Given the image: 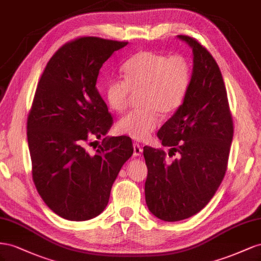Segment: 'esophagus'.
<instances>
[{
  "label": "esophagus",
  "instance_id": "34e87169",
  "mask_svg": "<svg viewBox=\"0 0 261 261\" xmlns=\"http://www.w3.org/2000/svg\"><path fill=\"white\" fill-rule=\"evenodd\" d=\"M142 152H143L142 146H141L139 143H133V156H135V158L141 156Z\"/></svg>",
  "mask_w": 261,
  "mask_h": 261
}]
</instances>
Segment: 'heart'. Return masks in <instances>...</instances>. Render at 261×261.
I'll use <instances>...</instances> for the list:
<instances>
[{
	"label": "heart",
	"mask_w": 261,
	"mask_h": 261,
	"mask_svg": "<svg viewBox=\"0 0 261 261\" xmlns=\"http://www.w3.org/2000/svg\"><path fill=\"white\" fill-rule=\"evenodd\" d=\"M121 71L124 80H110L105 86L107 105L115 113H122L131 94L141 92L139 105L142 108L123 116L117 130L145 140L159 125L161 114L170 115L181 107L190 86V64L180 55L168 57L146 50L129 58Z\"/></svg>",
	"instance_id": "1"
}]
</instances>
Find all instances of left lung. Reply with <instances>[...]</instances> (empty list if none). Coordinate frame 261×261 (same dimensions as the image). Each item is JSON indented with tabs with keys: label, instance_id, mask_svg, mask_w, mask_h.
<instances>
[{
	"label": "left lung",
	"instance_id": "1",
	"mask_svg": "<svg viewBox=\"0 0 261 261\" xmlns=\"http://www.w3.org/2000/svg\"><path fill=\"white\" fill-rule=\"evenodd\" d=\"M192 49V73L181 107L163 124L158 138L165 152L144 146L147 166L145 201L160 220L177 222L200 212L224 178L233 140V120L218 63L191 37L179 35Z\"/></svg>",
	"mask_w": 261,
	"mask_h": 261
}]
</instances>
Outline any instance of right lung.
<instances>
[{
    "mask_svg": "<svg viewBox=\"0 0 261 261\" xmlns=\"http://www.w3.org/2000/svg\"><path fill=\"white\" fill-rule=\"evenodd\" d=\"M128 42L82 37L65 43L47 63L27 120L33 179L49 209L70 221L99 215L123 164L133 154L128 137H106L95 154L92 137L113 124L96 88L99 70Z\"/></svg>",
    "mask_w": 261,
    "mask_h": 261,
    "instance_id": "1",
    "label": "right lung"
}]
</instances>
